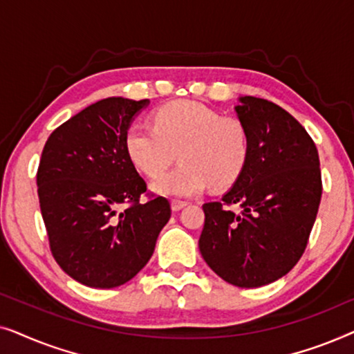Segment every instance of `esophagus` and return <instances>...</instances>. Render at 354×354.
<instances>
[{
  "label": "esophagus",
  "instance_id": "esophagus-1",
  "mask_svg": "<svg viewBox=\"0 0 354 354\" xmlns=\"http://www.w3.org/2000/svg\"><path fill=\"white\" fill-rule=\"evenodd\" d=\"M188 205L187 201H182V200H172L171 201V206H172V211H180L182 207H185Z\"/></svg>",
  "mask_w": 354,
  "mask_h": 354
}]
</instances>
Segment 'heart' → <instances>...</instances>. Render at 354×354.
I'll return each mask as SVG.
<instances>
[{"label": "heart", "instance_id": "b5f03b06", "mask_svg": "<svg viewBox=\"0 0 354 354\" xmlns=\"http://www.w3.org/2000/svg\"><path fill=\"white\" fill-rule=\"evenodd\" d=\"M125 151L145 176L158 177L154 192L167 196H195L209 185L222 190L239 180L250 158L245 124L222 118L196 101H172L153 115V125L137 122L125 133Z\"/></svg>", "mask_w": 354, "mask_h": 354}]
</instances>
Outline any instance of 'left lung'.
I'll return each instance as SVG.
<instances>
[{
  "label": "left lung",
  "instance_id": "left-lung-1",
  "mask_svg": "<svg viewBox=\"0 0 354 354\" xmlns=\"http://www.w3.org/2000/svg\"><path fill=\"white\" fill-rule=\"evenodd\" d=\"M250 158L221 201L203 205L200 246L206 264L235 287L283 277L306 250L322 195L319 154L301 124L272 101L243 96L235 106ZM239 204L240 215L227 205Z\"/></svg>",
  "mask_w": 354,
  "mask_h": 354
}]
</instances>
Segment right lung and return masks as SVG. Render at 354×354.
Here are the masks:
<instances>
[{
  "label": "right lung",
  "mask_w": 354,
  "mask_h": 354,
  "mask_svg": "<svg viewBox=\"0 0 354 354\" xmlns=\"http://www.w3.org/2000/svg\"><path fill=\"white\" fill-rule=\"evenodd\" d=\"M148 103L96 101L59 125L43 148L37 185L51 253L86 287L114 288L133 279L171 219L164 196L139 201L147 182L125 151L130 122Z\"/></svg>",
  "instance_id": "obj_1"
}]
</instances>
